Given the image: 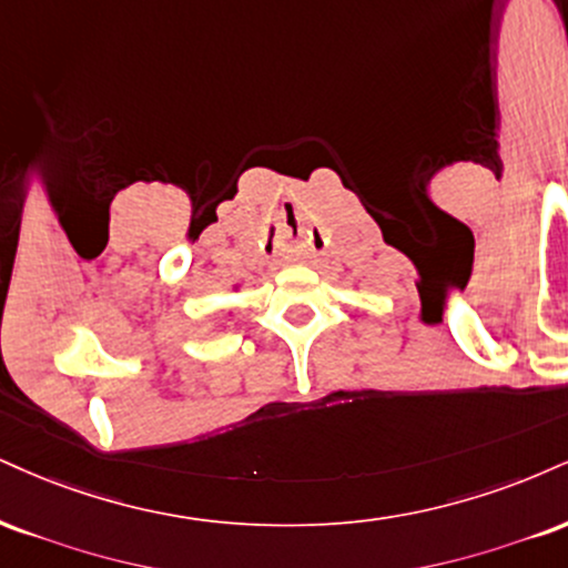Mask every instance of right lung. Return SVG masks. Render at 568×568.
I'll return each mask as SVG.
<instances>
[{
  "label": "right lung",
  "mask_w": 568,
  "mask_h": 568,
  "mask_svg": "<svg viewBox=\"0 0 568 568\" xmlns=\"http://www.w3.org/2000/svg\"><path fill=\"white\" fill-rule=\"evenodd\" d=\"M235 288H237V285H235ZM232 314H235V312H230V317H232Z\"/></svg>",
  "instance_id": "right-lung-1"
}]
</instances>
